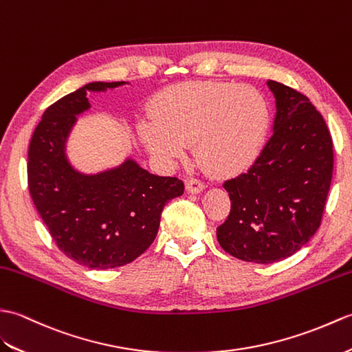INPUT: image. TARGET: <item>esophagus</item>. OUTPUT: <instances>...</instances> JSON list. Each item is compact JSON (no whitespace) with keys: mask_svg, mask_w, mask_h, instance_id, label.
<instances>
[{"mask_svg":"<svg viewBox=\"0 0 352 352\" xmlns=\"http://www.w3.org/2000/svg\"><path fill=\"white\" fill-rule=\"evenodd\" d=\"M185 190L190 194H199L205 190V184L197 181V179H188V181L185 182Z\"/></svg>","mask_w":352,"mask_h":352,"instance_id":"1","label":"esophagus"}]
</instances>
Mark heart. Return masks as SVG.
<instances>
[{
    "label": "heart",
    "instance_id": "b5f03b06",
    "mask_svg": "<svg viewBox=\"0 0 352 352\" xmlns=\"http://www.w3.org/2000/svg\"><path fill=\"white\" fill-rule=\"evenodd\" d=\"M153 119L138 124L146 147L173 162L194 142V155L215 175H235L261 155L270 105L259 90L228 82H184L155 98Z\"/></svg>",
    "mask_w": 352,
    "mask_h": 352
}]
</instances>
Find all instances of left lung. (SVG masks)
Instances as JSON below:
<instances>
[{
  "label": "left lung",
  "mask_w": 352,
  "mask_h": 352,
  "mask_svg": "<svg viewBox=\"0 0 352 352\" xmlns=\"http://www.w3.org/2000/svg\"><path fill=\"white\" fill-rule=\"evenodd\" d=\"M276 99L272 135L248 171L223 184L230 214L217 239L236 259L270 265L315 235L333 176V142L322 116L296 90L267 81Z\"/></svg>",
  "instance_id": "left-lung-1"
}]
</instances>
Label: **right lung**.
Wrapping results in <instances>:
<instances>
[{
    "label": "right lung",
    "mask_w": 352,
    "mask_h": 352,
    "mask_svg": "<svg viewBox=\"0 0 352 352\" xmlns=\"http://www.w3.org/2000/svg\"><path fill=\"white\" fill-rule=\"evenodd\" d=\"M126 81L82 85L45 110L28 147V188L37 212L69 259L91 270L123 267L151 247L168 200L184 194L177 177L152 175L128 156L119 166L84 173L67 156L87 93Z\"/></svg>",
    "instance_id": "right-lung-1"
}]
</instances>
